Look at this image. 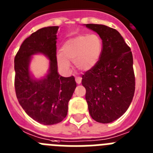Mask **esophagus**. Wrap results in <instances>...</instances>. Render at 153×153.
<instances>
[{
	"mask_svg": "<svg viewBox=\"0 0 153 153\" xmlns=\"http://www.w3.org/2000/svg\"><path fill=\"white\" fill-rule=\"evenodd\" d=\"M75 82H76L77 84H81V82H82V78H81V77H76V78H75Z\"/></svg>",
	"mask_w": 153,
	"mask_h": 153,
	"instance_id": "obj_1",
	"label": "esophagus"
}]
</instances>
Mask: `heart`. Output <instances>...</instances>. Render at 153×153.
I'll return each mask as SVG.
<instances>
[{"label": "heart", "mask_w": 153, "mask_h": 153, "mask_svg": "<svg viewBox=\"0 0 153 153\" xmlns=\"http://www.w3.org/2000/svg\"><path fill=\"white\" fill-rule=\"evenodd\" d=\"M102 41L96 34L78 35L67 40L57 54L58 67L70 71V62H74L79 71H88L96 65L102 53Z\"/></svg>", "instance_id": "b5f03b06"}]
</instances>
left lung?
Returning <instances> with one entry per match:
<instances>
[{
    "label": "left lung",
    "mask_w": 153,
    "mask_h": 153,
    "mask_svg": "<svg viewBox=\"0 0 153 153\" xmlns=\"http://www.w3.org/2000/svg\"><path fill=\"white\" fill-rule=\"evenodd\" d=\"M102 40L99 62L82 75L90 115L100 123L120 118L129 107L135 92L133 58L131 49L115 29L87 24Z\"/></svg>",
    "instance_id": "left-lung-1"
}]
</instances>
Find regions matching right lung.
I'll use <instances>...</instances> for the list:
<instances>
[{
  "label": "right lung",
  "mask_w": 153,
  "mask_h": 153,
  "mask_svg": "<svg viewBox=\"0 0 153 153\" xmlns=\"http://www.w3.org/2000/svg\"><path fill=\"white\" fill-rule=\"evenodd\" d=\"M59 27L41 28L24 41L14 58L15 92L19 104L31 119L50 126L66 117L68 102L76 88L74 76L58 74L56 60L57 33ZM49 58V68L43 78L35 79L30 73V63L34 54Z\"/></svg>",
  "instance_id": "add662e5"
}]
</instances>
